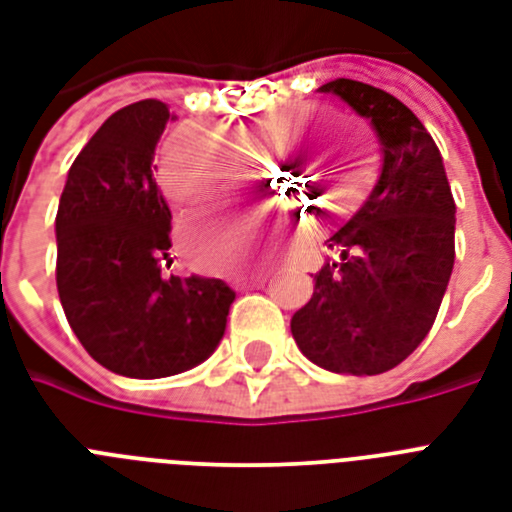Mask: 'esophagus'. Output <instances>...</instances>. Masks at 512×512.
<instances>
[{
  "mask_svg": "<svg viewBox=\"0 0 512 512\" xmlns=\"http://www.w3.org/2000/svg\"><path fill=\"white\" fill-rule=\"evenodd\" d=\"M265 279H268V273H257V276H249V279H233V287L236 289H252V287H263Z\"/></svg>",
  "mask_w": 512,
  "mask_h": 512,
  "instance_id": "esophagus-1",
  "label": "esophagus"
}]
</instances>
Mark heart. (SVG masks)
<instances>
[{
    "mask_svg": "<svg viewBox=\"0 0 512 512\" xmlns=\"http://www.w3.org/2000/svg\"><path fill=\"white\" fill-rule=\"evenodd\" d=\"M324 116H327V108L316 103H287V106L271 108L244 130L241 146L247 148L249 154H273V164L311 151L305 159L292 162V172L305 175L300 180H305L313 196H319L329 217H348L364 204L372 191L374 159L366 151L361 162L353 151H337L335 146H324L313 152L312 148L329 135L327 124L312 127ZM308 126L312 127L311 131ZM305 129L309 132L305 133ZM300 131L304 132L303 136ZM292 137L298 139L295 144L288 142ZM236 177H239V170H236V159L231 151L201 127H180L162 146L159 188L175 207H209L231 191ZM185 236L204 260L223 257L233 241V233L228 228H204L193 223L185 228Z\"/></svg>",
    "mask_w": 512,
    "mask_h": 512,
    "instance_id": "obj_1",
    "label": "heart"
}]
</instances>
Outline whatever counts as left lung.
I'll use <instances>...</instances> for the list:
<instances>
[{
	"instance_id": "obj_1",
	"label": "left lung",
	"mask_w": 512,
	"mask_h": 512,
	"mask_svg": "<svg viewBox=\"0 0 512 512\" xmlns=\"http://www.w3.org/2000/svg\"><path fill=\"white\" fill-rule=\"evenodd\" d=\"M321 90L372 122L382 175L329 239L340 260L316 273L311 300L292 316V337L321 369L382 374L436 321L454 265V196L438 146L401 100L356 79Z\"/></svg>"
}]
</instances>
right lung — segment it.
I'll return each instance as SVG.
<instances>
[{"label":"right lung","instance_id":"add662e5","mask_svg":"<svg viewBox=\"0 0 512 512\" xmlns=\"http://www.w3.org/2000/svg\"><path fill=\"white\" fill-rule=\"evenodd\" d=\"M170 108L138 100L108 116L60 193V305L98 364L154 380L201 364L223 340L236 300L225 281L164 276L172 215L151 162Z\"/></svg>","mask_w":512,"mask_h":512}]
</instances>
